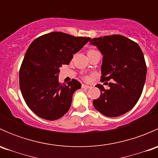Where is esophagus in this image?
<instances>
[{
	"label": "esophagus",
	"mask_w": 158,
	"mask_h": 158,
	"mask_svg": "<svg viewBox=\"0 0 158 158\" xmlns=\"http://www.w3.org/2000/svg\"><path fill=\"white\" fill-rule=\"evenodd\" d=\"M82 89H89L90 88V86H89V85H85V84H82Z\"/></svg>",
	"instance_id": "1"
}]
</instances>
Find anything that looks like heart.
Here are the masks:
<instances>
[{"label":"heart","instance_id":"obj_1","mask_svg":"<svg viewBox=\"0 0 158 158\" xmlns=\"http://www.w3.org/2000/svg\"><path fill=\"white\" fill-rule=\"evenodd\" d=\"M97 50H95V49H89V50L88 51V54H90V53H92V52H96ZM84 79H85V80H89V76H85V77H84Z\"/></svg>","mask_w":158,"mask_h":158}]
</instances>
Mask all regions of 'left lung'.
I'll use <instances>...</instances> for the list:
<instances>
[{
	"label": "left lung",
	"mask_w": 158,
	"mask_h": 158,
	"mask_svg": "<svg viewBox=\"0 0 158 158\" xmlns=\"http://www.w3.org/2000/svg\"><path fill=\"white\" fill-rule=\"evenodd\" d=\"M90 44L103 55L101 81H112L109 89L96 85L101 95L93 100L94 107L108 117L122 115L136 105L142 93L147 74L142 50L135 41L118 34L93 38Z\"/></svg>",
	"instance_id": "obj_1"
}]
</instances>
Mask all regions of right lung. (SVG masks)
<instances>
[{"label": "right lung", "mask_w": 158, "mask_h": 158, "mask_svg": "<svg viewBox=\"0 0 158 158\" xmlns=\"http://www.w3.org/2000/svg\"><path fill=\"white\" fill-rule=\"evenodd\" d=\"M91 40L52 32L39 36L27 50L19 73L20 88L25 102L41 118L54 121L69 111L74 92L80 89L76 79L59 82L60 67L68 65Z\"/></svg>", "instance_id": "right-lung-1"}]
</instances>
